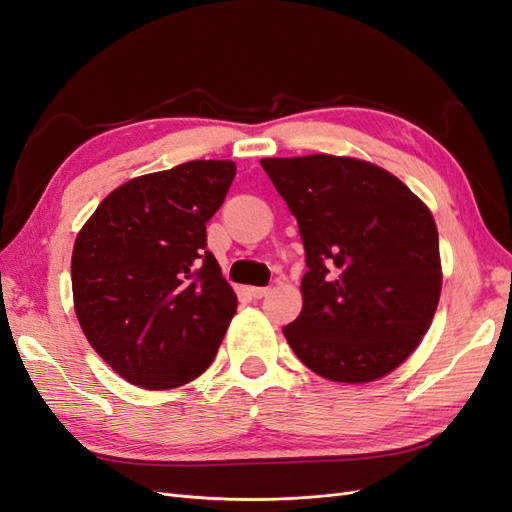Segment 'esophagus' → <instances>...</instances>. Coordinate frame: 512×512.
I'll return each instance as SVG.
<instances>
[{
  "mask_svg": "<svg viewBox=\"0 0 512 512\" xmlns=\"http://www.w3.org/2000/svg\"><path fill=\"white\" fill-rule=\"evenodd\" d=\"M250 294L254 299H262V297H267V294H269V288L267 286H254V288H250Z\"/></svg>",
  "mask_w": 512,
  "mask_h": 512,
  "instance_id": "34e87169",
  "label": "esophagus"
}]
</instances>
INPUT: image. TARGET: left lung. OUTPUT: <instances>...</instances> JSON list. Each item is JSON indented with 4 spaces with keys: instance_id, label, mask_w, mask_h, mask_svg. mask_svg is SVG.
<instances>
[{
    "instance_id": "left-lung-1",
    "label": "left lung",
    "mask_w": 512,
    "mask_h": 512,
    "mask_svg": "<svg viewBox=\"0 0 512 512\" xmlns=\"http://www.w3.org/2000/svg\"><path fill=\"white\" fill-rule=\"evenodd\" d=\"M299 222L303 309L284 327L318 376L363 384L404 363L436 314L442 269L429 209L384 168L354 158L260 160Z\"/></svg>"
}]
</instances>
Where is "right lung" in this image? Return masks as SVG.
<instances>
[{"instance_id":"1","label":"right lung","mask_w":512,"mask_h":512,"mask_svg":"<svg viewBox=\"0 0 512 512\" xmlns=\"http://www.w3.org/2000/svg\"><path fill=\"white\" fill-rule=\"evenodd\" d=\"M237 166L194 160L108 194L72 252L76 318L121 378L175 389L213 363L237 297L207 250V222Z\"/></svg>"}]
</instances>
